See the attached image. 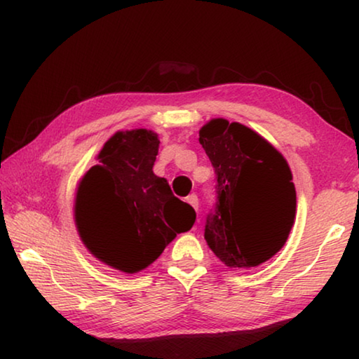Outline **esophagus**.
Wrapping results in <instances>:
<instances>
[{
	"mask_svg": "<svg viewBox=\"0 0 359 359\" xmlns=\"http://www.w3.org/2000/svg\"><path fill=\"white\" fill-rule=\"evenodd\" d=\"M186 203L191 204L196 210H198V208H199V201H198V196H196L194 193H193V194H189L188 198H186Z\"/></svg>",
	"mask_w": 359,
	"mask_h": 359,
	"instance_id": "1",
	"label": "esophagus"
}]
</instances>
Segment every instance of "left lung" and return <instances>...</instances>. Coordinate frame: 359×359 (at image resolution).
<instances>
[{
    "label": "left lung",
    "instance_id": "left-lung-1",
    "mask_svg": "<svg viewBox=\"0 0 359 359\" xmlns=\"http://www.w3.org/2000/svg\"><path fill=\"white\" fill-rule=\"evenodd\" d=\"M199 142L215 173V204L204 238L230 268H253L286 243L296 217V188L287 161L238 122L212 119Z\"/></svg>",
    "mask_w": 359,
    "mask_h": 359
}]
</instances>
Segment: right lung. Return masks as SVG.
<instances>
[{"label": "right lung", "instance_id": "add662e5", "mask_svg": "<svg viewBox=\"0 0 359 359\" xmlns=\"http://www.w3.org/2000/svg\"><path fill=\"white\" fill-rule=\"evenodd\" d=\"M158 135L147 129L116 132L76 191L75 222L86 248L124 273L145 269L196 212L154 173Z\"/></svg>", "mask_w": 359, "mask_h": 359}]
</instances>
